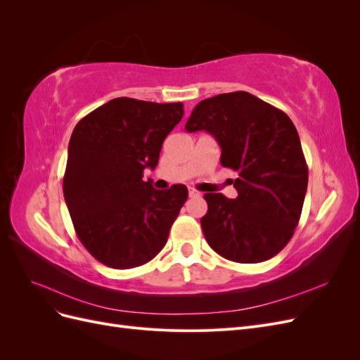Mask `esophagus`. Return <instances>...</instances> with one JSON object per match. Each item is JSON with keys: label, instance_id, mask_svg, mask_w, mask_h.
Masks as SVG:
<instances>
[{"label": "esophagus", "instance_id": "esophagus-1", "mask_svg": "<svg viewBox=\"0 0 360 360\" xmlns=\"http://www.w3.org/2000/svg\"><path fill=\"white\" fill-rule=\"evenodd\" d=\"M189 197L191 198H198V197H201V193L198 191H195V189H189Z\"/></svg>", "mask_w": 360, "mask_h": 360}]
</instances>
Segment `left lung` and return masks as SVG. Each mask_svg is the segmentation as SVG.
I'll return each instance as SVG.
<instances>
[{"mask_svg":"<svg viewBox=\"0 0 360 360\" xmlns=\"http://www.w3.org/2000/svg\"><path fill=\"white\" fill-rule=\"evenodd\" d=\"M188 132L205 130L221 146V165L237 172V198L205 193L207 243L236 263H261L285 248L297 226L308 165L290 117L246 91L201 101Z\"/></svg>","mask_w":360,"mask_h":360,"instance_id":"obj_1","label":"left lung"}]
</instances>
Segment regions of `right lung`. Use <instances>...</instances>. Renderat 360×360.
<instances>
[{"instance_id": "right-lung-1", "label": "right lung", "mask_w": 360, "mask_h": 360, "mask_svg": "<svg viewBox=\"0 0 360 360\" xmlns=\"http://www.w3.org/2000/svg\"><path fill=\"white\" fill-rule=\"evenodd\" d=\"M183 103L117 97L85 115L69 143L63 192L76 236L102 264L132 269L153 259L188 200L184 184L144 181Z\"/></svg>"}]
</instances>
